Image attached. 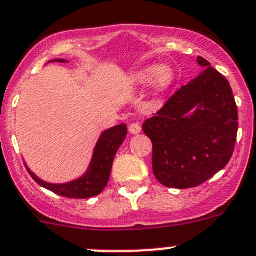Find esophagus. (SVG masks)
<instances>
[{
    "label": "esophagus",
    "instance_id": "1",
    "mask_svg": "<svg viewBox=\"0 0 256 256\" xmlns=\"http://www.w3.org/2000/svg\"><path fill=\"white\" fill-rule=\"evenodd\" d=\"M128 131H130L131 134H134V135H136V134H140V131H142V128H140V125L138 122L131 124V125L128 126Z\"/></svg>",
    "mask_w": 256,
    "mask_h": 256
}]
</instances>
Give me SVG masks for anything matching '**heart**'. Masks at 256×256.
<instances>
[{
	"instance_id": "b5f03b06",
	"label": "heart",
	"mask_w": 256,
	"mask_h": 256,
	"mask_svg": "<svg viewBox=\"0 0 256 256\" xmlns=\"http://www.w3.org/2000/svg\"><path fill=\"white\" fill-rule=\"evenodd\" d=\"M174 72L170 66H149L140 68L132 75V82L136 86H144L153 82V85L160 90H164L174 82Z\"/></svg>"
}]
</instances>
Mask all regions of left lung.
Wrapping results in <instances>:
<instances>
[{
	"instance_id": "left-lung-1",
	"label": "left lung",
	"mask_w": 256,
	"mask_h": 256,
	"mask_svg": "<svg viewBox=\"0 0 256 256\" xmlns=\"http://www.w3.org/2000/svg\"><path fill=\"white\" fill-rule=\"evenodd\" d=\"M196 62L206 68L142 124L153 144L154 176L167 188L202 185L234 149L238 114L231 85L206 60Z\"/></svg>"
}]
</instances>
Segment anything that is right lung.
<instances>
[{
	"label": "right lung",
	"mask_w": 256,
	"mask_h": 256,
	"mask_svg": "<svg viewBox=\"0 0 256 256\" xmlns=\"http://www.w3.org/2000/svg\"><path fill=\"white\" fill-rule=\"evenodd\" d=\"M50 62H68L66 60L57 58ZM48 62V64H50ZM128 135V126L125 124L114 126L100 134V139L94 148L93 156L89 163V167L82 176L72 180L65 184H50L33 174L26 164L28 172L33 177L38 185L54 194L61 195L71 199H88L100 195L107 186L108 180L111 176L112 164H114V156L121 146Z\"/></svg>",
	"instance_id": "obj_1"
}]
</instances>
